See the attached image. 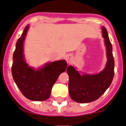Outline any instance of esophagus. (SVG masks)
Returning a JSON list of instances; mask_svg holds the SVG:
<instances>
[{"label":"esophagus","instance_id":"1","mask_svg":"<svg viewBox=\"0 0 126 126\" xmlns=\"http://www.w3.org/2000/svg\"><path fill=\"white\" fill-rule=\"evenodd\" d=\"M72 56L70 55V54H68L66 57V62L68 63H70L72 61Z\"/></svg>","mask_w":126,"mask_h":126}]
</instances>
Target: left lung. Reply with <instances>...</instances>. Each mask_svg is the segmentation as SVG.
Wrapping results in <instances>:
<instances>
[{
    "label": "left lung",
    "mask_w": 126,
    "mask_h": 126,
    "mask_svg": "<svg viewBox=\"0 0 126 126\" xmlns=\"http://www.w3.org/2000/svg\"><path fill=\"white\" fill-rule=\"evenodd\" d=\"M101 30L107 57L104 69L98 74H81L73 66H68L66 68L69 76V94L75 102L86 103L98 99L110 87L113 80L115 64L112 46L107 29L102 27Z\"/></svg>",
    "instance_id": "obj_1"
}]
</instances>
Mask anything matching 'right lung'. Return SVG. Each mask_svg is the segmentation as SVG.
<instances>
[{
    "instance_id": "1",
    "label": "right lung",
    "mask_w": 126,
    "mask_h": 126,
    "mask_svg": "<svg viewBox=\"0 0 126 126\" xmlns=\"http://www.w3.org/2000/svg\"><path fill=\"white\" fill-rule=\"evenodd\" d=\"M25 27L16 44L13 53L12 75L24 96L32 101H45L49 98L51 89L59 75L66 70L64 60L49 62L35 69L26 62L24 55V41L29 28Z\"/></svg>"
}]
</instances>
